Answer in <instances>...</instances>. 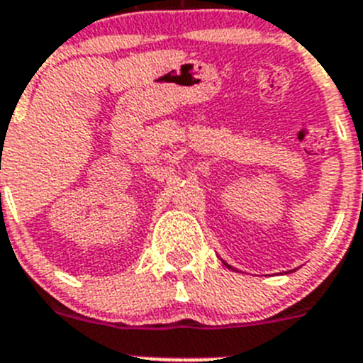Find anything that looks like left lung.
<instances>
[{
    "mask_svg": "<svg viewBox=\"0 0 363 363\" xmlns=\"http://www.w3.org/2000/svg\"><path fill=\"white\" fill-rule=\"evenodd\" d=\"M223 264H225V262H223ZM225 267H229V269H233V267H230V265H229V264H225Z\"/></svg>",
    "mask_w": 363,
    "mask_h": 363,
    "instance_id": "1",
    "label": "left lung"
}]
</instances>
